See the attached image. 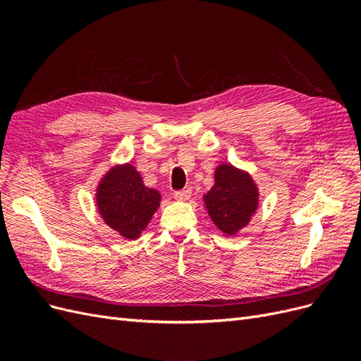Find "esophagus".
Wrapping results in <instances>:
<instances>
[{"label":"esophagus","instance_id":"esophagus-1","mask_svg":"<svg viewBox=\"0 0 361 361\" xmlns=\"http://www.w3.org/2000/svg\"><path fill=\"white\" fill-rule=\"evenodd\" d=\"M191 197V188H183L180 191L174 192V199L178 202H187Z\"/></svg>","mask_w":361,"mask_h":361}]
</instances>
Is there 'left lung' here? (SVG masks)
Wrapping results in <instances>:
<instances>
[{"label":"left lung","instance_id":"1","mask_svg":"<svg viewBox=\"0 0 361 361\" xmlns=\"http://www.w3.org/2000/svg\"><path fill=\"white\" fill-rule=\"evenodd\" d=\"M257 195L248 173L223 164L215 171L214 187L203 199L215 226L226 235H235L255 214Z\"/></svg>","mask_w":361,"mask_h":361}]
</instances>
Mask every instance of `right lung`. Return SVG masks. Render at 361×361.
<instances>
[{"label": "right lung", "mask_w": 361, "mask_h": 361, "mask_svg": "<svg viewBox=\"0 0 361 361\" xmlns=\"http://www.w3.org/2000/svg\"><path fill=\"white\" fill-rule=\"evenodd\" d=\"M159 200V192L145 187L130 164L114 167L97 188V209L104 221L128 239H135L145 231Z\"/></svg>", "instance_id": "add662e5"}]
</instances>
